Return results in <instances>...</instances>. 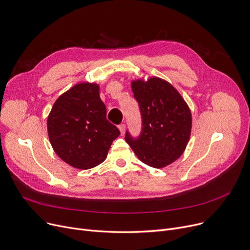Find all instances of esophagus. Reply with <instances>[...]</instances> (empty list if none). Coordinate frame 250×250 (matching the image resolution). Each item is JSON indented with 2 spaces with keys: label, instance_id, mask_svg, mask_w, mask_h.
<instances>
[{
  "label": "esophagus",
  "instance_id": "esophagus-1",
  "mask_svg": "<svg viewBox=\"0 0 250 250\" xmlns=\"http://www.w3.org/2000/svg\"><path fill=\"white\" fill-rule=\"evenodd\" d=\"M125 129H126V125L125 124H120L119 125V130H120L122 135H124V133H125Z\"/></svg>",
  "mask_w": 250,
  "mask_h": 250
}]
</instances>
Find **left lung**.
Returning <instances> with one entry per match:
<instances>
[{
	"instance_id": "left-lung-1",
	"label": "left lung",
	"mask_w": 250,
	"mask_h": 250,
	"mask_svg": "<svg viewBox=\"0 0 250 250\" xmlns=\"http://www.w3.org/2000/svg\"><path fill=\"white\" fill-rule=\"evenodd\" d=\"M141 115L136 137L126 130L125 140L143 164L160 168L170 165L188 144L192 115L179 92L167 82L153 78L132 83Z\"/></svg>"
}]
</instances>
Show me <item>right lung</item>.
Here are the masks:
<instances>
[{
    "label": "right lung",
    "instance_id": "1",
    "mask_svg": "<svg viewBox=\"0 0 250 250\" xmlns=\"http://www.w3.org/2000/svg\"><path fill=\"white\" fill-rule=\"evenodd\" d=\"M106 114L95 83L77 84L62 95L47 119L49 140L56 154L80 169L102 164L112 142L120 135Z\"/></svg>",
    "mask_w": 250,
    "mask_h": 250
}]
</instances>
